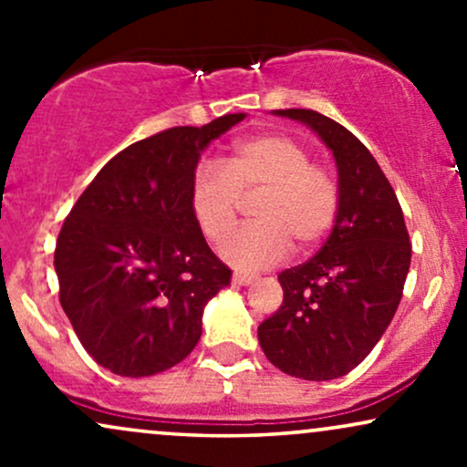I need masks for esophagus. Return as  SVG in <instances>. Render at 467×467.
<instances>
[{
    "label": "esophagus",
    "instance_id": "1",
    "mask_svg": "<svg viewBox=\"0 0 467 467\" xmlns=\"http://www.w3.org/2000/svg\"><path fill=\"white\" fill-rule=\"evenodd\" d=\"M233 283H237V285H250V283H254V276L244 275V272H234Z\"/></svg>",
    "mask_w": 467,
    "mask_h": 467
}]
</instances>
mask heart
<instances>
[{
    "mask_svg": "<svg viewBox=\"0 0 467 467\" xmlns=\"http://www.w3.org/2000/svg\"><path fill=\"white\" fill-rule=\"evenodd\" d=\"M256 223L241 228L222 256L241 270H264L294 248H318L340 215V182L312 151L285 133H256L233 147L219 169L200 166L191 180L192 222L211 244H222L239 222L241 202H252Z\"/></svg>",
    "mask_w": 467,
    "mask_h": 467,
    "instance_id": "b5f03b06",
    "label": "heart"
}]
</instances>
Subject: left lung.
<instances>
[{
    "label": "left lung",
    "mask_w": 467,
    "mask_h": 467,
    "mask_svg": "<svg viewBox=\"0 0 467 467\" xmlns=\"http://www.w3.org/2000/svg\"><path fill=\"white\" fill-rule=\"evenodd\" d=\"M334 151L340 215L318 254L278 275L283 305L259 325V345L283 373L334 379L356 368L395 316L410 239L393 186L364 144L314 109H278Z\"/></svg>",
    "instance_id": "obj_1"
}]
</instances>
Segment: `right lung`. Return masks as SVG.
I'll use <instances>...</instances> for the list:
<instances>
[{"mask_svg":"<svg viewBox=\"0 0 467 467\" xmlns=\"http://www.w3.org/2000/svg\"><path fill=\"white\" fill-rule=\"evenodd\" d=\"M171 127L122 149L72 206L57 239L58 301L100 367L147 378L184 360L203 305L230 283L189 208L211 140L244 120Z\"/></svg>","mask_w":467,"mask_h":467,"instance_id":"1","label":"right lung"}]
</instances>
